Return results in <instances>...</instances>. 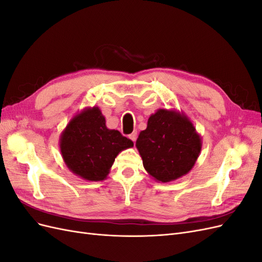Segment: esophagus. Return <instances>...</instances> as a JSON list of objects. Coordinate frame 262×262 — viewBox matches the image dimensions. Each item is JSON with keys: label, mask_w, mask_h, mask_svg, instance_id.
I'll list each match as a JSON object with an SVG mask.
<instances>
[{"label": "esophagus", "mask_w": 262, "mask_h": 262, "mask_svg": "<svg viewBox=\"0 0 262 262\" xmlns=\"http://www.w3.org/2000/svg\"><path fill=\"white\" fill-rule=\"evenodd\" d=\"M137 137H138V133L134 131V132H132L130 136H129V139L131 140V141H133V142H136L137 141Z\"/></svg>", "instance_id": "34e87169"}]
</instances>
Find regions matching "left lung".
Segmentation results:
<instances>
[{
	"label": "left lung",
	"instance_id": "obj_1",
	"mask_svg": "<svg viewBox=\"0 0 262 262\" xmlns=\"http://www.w3.org/2000/svg\"><path fill=\"white\" fill-rule=\"evenodd\" d=\"M136 146L148 175L156 181L169 182L192 169L201 152L202 139L186 114L160 108L149 116Z\"/></svg>",
	"mask_w": 262,
	"mask_h": 262
}]
</instances>
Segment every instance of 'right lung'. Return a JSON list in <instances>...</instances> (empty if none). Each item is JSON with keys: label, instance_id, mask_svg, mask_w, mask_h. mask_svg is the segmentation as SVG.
<instances>
[{"label": "right lung", "instance_id": "obj_1", "mask_svg": "<svg viewBox=\"0 0 262 262\" xmlns=\"http://www.w3.org/2000/svg\"><path fill=\"white\" fill-rule=\"evenodd\" d=\"M60 150L67 167L89 181L105 180L117 155L133 146L118 130L108 129L99 107L77 113L60 136Z\"/></svg>", "mask_w": 262, "mask_h": 262}]
</instances>
